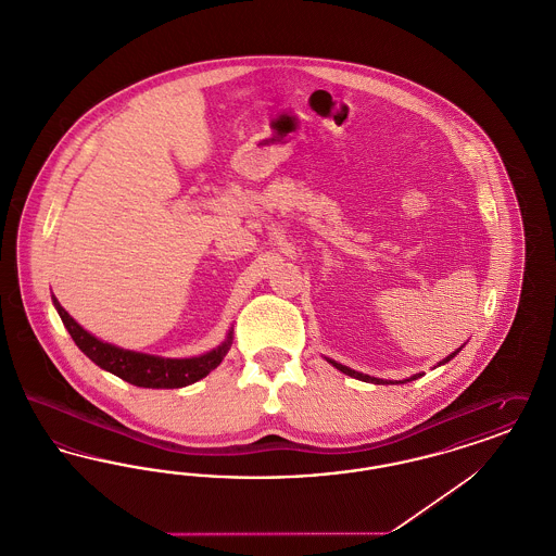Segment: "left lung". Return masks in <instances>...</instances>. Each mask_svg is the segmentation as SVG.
Returning <instances> with one entry per match:
<instances>
[{
	"instance_id": "left-lung-1",
	"label": "left lung",
	"mask_w": 556,
	"mask_h": 556,
	"mask_svg": "<svg viewBox=\"0 0 556 556\" xmlns=\"http://www.w3.org/2000/svg\"><path fill=\"white\" fill-rule=\"evenodd\" d=\"M463 348V345H460ZM460 348L456 350V352H452L450 356H446L442 363H438V367L440 365H446L448 361H452L458 352H460ZM333 367L338 370H342L345 375H350V377H354V379H361V381H367V383H394V381H386V379H377V377H370V375H365V372H358V370L350 369V367H345V365H340V363H336V361H331V358H327ZM419 377H424V372H417V375H413V377H408V379H404V381H396V383H406V381H413V379H419Z\"/></svg>"
}]
</instances>
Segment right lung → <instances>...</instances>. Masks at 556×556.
<instances>
[{
	"mask_svg": "<svg viewBox=\"0 0 556 556\" xmlns=\"http://www.w3.org/2000/svg\"><path fill=\"white\" fill-rule=\"evenodd\" d=\"M53 306L62 318L64 327L68 329L75 344L80 352L91 358L100 369L108 370L123 381H129L137 388H152V390H173V388H186L202 377H206L212 369L220 365L225 354L233 344V331L227 333V340L216 345L211 352L193 358H162L143 352H132L118 345L108 344L85 331L75 318L71 317L60 302L53 298Z\"/></svg>",
	"mask_w": 556,
	"mask_h": 556,
	"instance_id": "right-lung-1",
	"label": "right lung"
}]
</instances>
